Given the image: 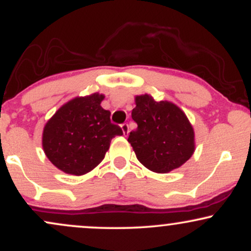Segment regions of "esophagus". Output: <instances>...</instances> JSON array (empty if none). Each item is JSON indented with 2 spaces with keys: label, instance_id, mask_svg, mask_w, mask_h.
<instances>
[{
  "label": "esophagus",
  "instance_id": "esophagus-1",
  "mask_svg": "<svg viewBox=\"0 0 251 251\" xmlns=\"http://www.w3.org/2000/svg\"><path fill=\"white\" fill-rule=\"evenodd\" d=\"M122 129H123V133L124 135H127L128 132H129V127H128V124H123L122 125Z\"/></svg>",
  "mask_w": 251,
  "mask_h": 251
}]
</instances>
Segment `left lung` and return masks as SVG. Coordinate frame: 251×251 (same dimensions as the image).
Here are the masks:
<instances>
[{"mask_svg": "<svg viewBox=\"0 0 251 251\" xmlns=\"http://www.w3.org/2000/svg\"><path fill=\"white\" fill-rule=\"evenodd\" d=\"M132 119L138 127L128 135L138 160L157 174L180 168L195 152V132L188 117L171 101L150 94L134 98Z\"/></svg>", "mask_w": 251, "mask_h": 251, "instance_id": "8db88e82", "label": "left lung"}]
</instances>
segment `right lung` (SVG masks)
Segmentation results:
<instances>
[{
	"label": "right lung",
	"instance_id": "right-lung-1",
	"mask_svg": "<svg viewBox=\"0 0 251 251\" xmlns=\"http://www.w3.org/2000/svg\"><path fill=\"white\" fill-rule=\"evenodd\" d=\"M105 96L76 97L62 105L46 123L42 148L50 163L65 174L82 176L101 163L112 138L122 135L101 107Z\"/></svg>",
	"mask_w": 251,
	"mask_h": 251
}]
</instances>
